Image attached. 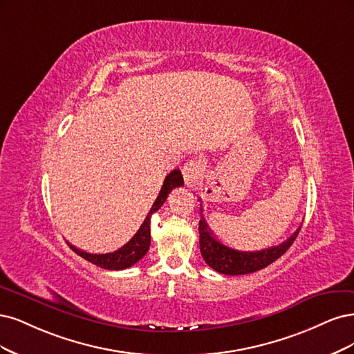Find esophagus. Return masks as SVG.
Here are the masks:
<instances>
[{"label":"esophagus","instance_id":"1","mask_svg":"<svg viewBox=\"0 0 354 354\" xmlns=\"http://www.w3.org/2000/svg\"><path fill=\"white\" fill-rule=\"evenodd\" d=\"M203 172V163L198 158H191L182 167V176L187 187H194L198 182Z\"/></svg>","mask_w":354,"mask_h":354}]
</instances>
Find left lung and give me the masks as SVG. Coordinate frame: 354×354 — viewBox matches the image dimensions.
Listing matches in <instances>:
<instances>
[{
  "mask_svg": "<svg viewBox=\"0 0 354 354\" xmlns=\"http://www.w3.org/2000/svg\"><path fill=\"white\" fill-rule=\"evenodd\" d=\"M200 213L201 221L198 225V231L201 256L212 269L223 273V275H245V273H252L269 266L287 252L300 232L299 227L287 241H283L282 244L275 247L259 250V252H239V250H234L222 244L219 239L214 236V234L210 231L209 225L206 223V219H204L201 204Z\"/></svg>",
  "mask_w": 354,
  "mask_h": 354,
  "instance_id": "left-lung-1",
  "label": "left lung"
}]
</instances>
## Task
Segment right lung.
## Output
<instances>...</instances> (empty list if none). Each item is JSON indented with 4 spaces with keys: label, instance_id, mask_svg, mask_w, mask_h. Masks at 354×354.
<instances>
[{
    "label": "right lung",
    "instance_id": "right-lung-1",
    "mask_svg": "<svg viewBox=\"0 0 354 354\" xmlns=\"http://www.w3.org/2000/svg\"><path fill=\"white\" fill-rule=\"evenodd\" d=\"M180 185H184V178H182L180 170L175 169L166 176V179L163 182V187H162L160 192H158V196H157L154 204L151 206L150 212H148L147 218L144 219L138 232H136L123 247L116 250V252L106 253V254H93V253L84 252V250H79V248L73 247L72 244H69V247L73 250L76 254H79L81 257H84L85 260L91 261V263H94L95 266H100L102 269L120 270V269L131 268L132 265L136 263V261L141 260L147 254L148 248H150V241H151L150 221H151V214L163 206V203L167 198V194L172 191L174 188L180 187Z\"/></svg>",
    "mask_w": 354,
    "mask_h": 354
}]
</instances>
